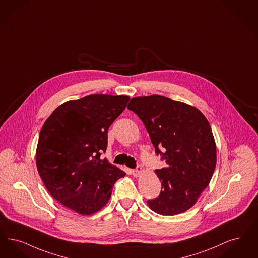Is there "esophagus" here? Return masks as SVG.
I'll return each instance as SVG.
<instances>
[{
	"mask_svg": "<svg viewBox=\"0 0 258 258\" xmlns=\"http://www.w3.org/2000/svg\"><path fill=\"white\" fill-rule=\"evenodd\" d=\"M141 173H142V167H140V166H137V168H136L135 170H133V175H134V176H135V177L139 176Z\"/></svg>",
	"mask_w": 258,
	"mask_h": 258,
	"instance_id": "1",
	"label": "esophagus"
}]
</instances>
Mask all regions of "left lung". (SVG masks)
I'll use <instances>...</instances> for the list:
<instances>
[{
	"label": "left lung",
	"mask_w": 258,
	"mask_h": 258,
	"mask_svg": "<svg viewBox=\"0 0 258 258\" xmlns=\"http://www.w3.org/2000/svg\"><path fill=\"white\" fill-rule=\"evenodd\" d=\"M127 108L143 122L155 154L168 165L155 170L162 187L159 196L147 201L148 206L165 216L184 212L196 204L215 170L210 124L196 107L160 95L133 98Z\"/></svg>",
	"instance_id": "1"
}]
</instances>
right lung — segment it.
I'll list each match as a JSON object with an SVG mask.
<instances>
[{"instance_id":"right-lung-1","label":"right lung","mask_w":258,"mask_h":258,"mask_svg":"<svg viewBox=\"0 0 258 258\" xmlns=\"http://www.w3.org/2000/svg\"><path fill=\"white\" fill-rule=\"evenodd\" d=\"M128 96L93 94L59 105L43 124L36 149L42 181L56 201L82 215L107 204L115 182L125 175L106 158L107 131Z\"/></svg>"}]
</instances>
